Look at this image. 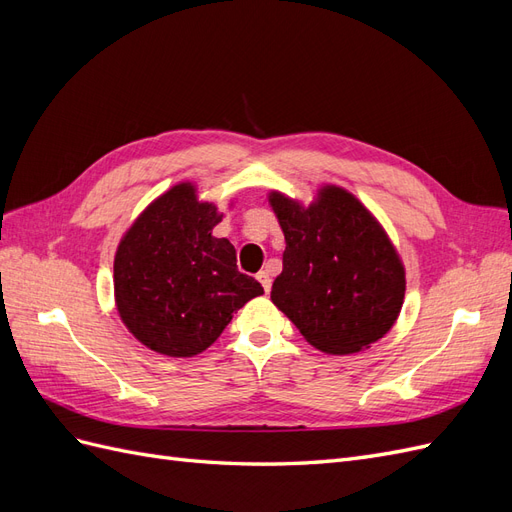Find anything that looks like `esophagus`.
<instances>
[{
  "mask_svg": "<svg viewBox=\"0 0 512 512\" xmlns=\"http://www.w3.org/2000/svg\"><path fill=\"white\" fill-rule=\"evenodd\" d=\"M258 282L262 284V288H265V292H269L271 290V275H269V271H260L258 273Z\"/></svg>",
  "mask_w": 512,
  "mask_h": 512,
  "instance_id": "34e87169",
  "label": "esophagus"
}]
</instances>
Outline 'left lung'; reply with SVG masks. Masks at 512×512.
<instances>
[{"label":"left lung","instance_id":"left-lung-1","mask_svg":"<svg viewBox=\"0 0 512 512\" xmlns=\"http://www.w3.org/2000/svg\"><path fill=\"white\" fill-rule=\"evenodd\" d=\"M269 203L286 239L271 301L314 348L352 354L391 331L406 294L399 254L359 200L324 185L299 205L280 192Z\"/></svg>","mask_w":512,"mask_h":512}]
</instances>
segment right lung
<instances>
[{
	"label": "right lung",
	"mask_w": 512,
	"mask_h": 512,
	"mask_svg": "<svg viewBox=\"0 0 512 512\" xmlns=\"http://www.w3.org/2000/svg\"><path fill=\"white\" fill-rule=\"evenodd\" d=\"M222 213L179 183L138 215L115 254V303L138 342L166 356H194L232 314L265 290L237 269L235 245L213 237Z\"/></svg>",
	"instance_id": "obj_1"
}]
</instances>
